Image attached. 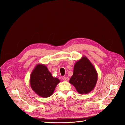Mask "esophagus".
<instances>
[{
    "label": "esophagus",
    "instance_id": "esophagus-1",
    "mask_svg": "<svg viewBox=\"0 0 125 125\" xmlns=\"http://www.w3.org/2000/svg\"><path fill=\"white\" fill-rule=\"evenodd\" d=\"M63 80L65 81H69V78L68 77H63Z\"/></svg>",
    "mask_w": 125,
    "mask_h": 125
}]
</instances>
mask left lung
Returning a JSON list of instances; mask_svg holds the SVG:
<instances>
[{
	"instance_id": "left-lung-1",
	"label": "left lung",
	"mask_w": 125,
	"mask_h": 125,
	"mask_svg": "<svg viewBox=\"0 0 125 125\" xmlns=\"http://www.w3.org/2000/svg\"><path fill=\"white\" fill-rule=\"evenodd\" d=\"M97 78L95 67L84 56L75 63L73 74L69 83L74 86L79 94H88L94 89Z\"/></svg>"
}]
</instances>
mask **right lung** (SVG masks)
Returning <instances> with one entry per match:
<instances>
[{
    "instance_id": "1",
    "label": "right lung",
    "mask_w": 125,
    "mask_h": 125,
    "mask_svg": "<svg viewBox=\"0 0 125 125\" xmlns=\"http://www.w3.org/2000/svg\"><path fill=\"white\" fill-rule=\"evenodd\" d=\"M59 82V79L52 77L44 64H37L30 75V83L32 89L36 94L42 97L51 96Z\"/></svg>"
}]
</instances>
